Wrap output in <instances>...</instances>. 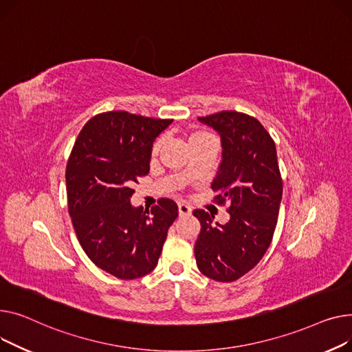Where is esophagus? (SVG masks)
Listing matches in <instances>:
<instances>
[{"label": "esophagus", "mask_w": 352, "mask_h": 352, "mask_svg": "<svg viewBox=\"0 0 352 352\" xmlns=\"http://www.w3.org/2000/svg\"><path fill=\"white\" fill-rule=\"evenodd\" d=\"M177 209H179V216H189V214H192V209L189 208L188 204H184V203L179 204Z\"/></svg>", "instance_id": "34e87169"}]
</instances>
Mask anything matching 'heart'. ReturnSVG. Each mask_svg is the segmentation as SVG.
I'll use <instances>...</instances> for the list:
<instances>
[{"instance_id":"heart-1","label":"heart","mask_w":352,"mask_h":352,"mask_svg":"<svg viewBox=\"0 0 352 352\" xmlns=\"http://www.w3.org/2000/svg\"><path fill=\"white\" fill-rule=\"evenodd\" d=\"M206 138H210V136H209L208 133L200 132V131L192 132V133L189 135V144H190V143H193V142H196V140H200V139H206ZM159 149H160V140L155 142L153 148H152V156H156V155H157V152H159Z\"/></svg>"}]
</instances>
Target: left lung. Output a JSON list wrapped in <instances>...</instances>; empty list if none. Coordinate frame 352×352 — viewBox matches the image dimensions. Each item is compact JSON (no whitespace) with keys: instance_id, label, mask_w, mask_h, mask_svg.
I'll return each instance as SVG.
<instances>
[{"instance_id":"left-lung-1","label":"left lung","mask_w":352,"mask_h":352,"mask_svg":"<svg viewBox=\"0 0 352 352\" xmlns=\"http://www.w3.org/2000/svg\"><path fill=\"white\" fill-rule=\"evenodd\" d=\"M197 119L220 136L221 162L212 189L216 201L229 203L230 217L220 224L208 212H193L200 221L196 264L206 277L230 283L249 273L272 243L283 197L277 151L253 116L223 111Z\"/></svg>"}]
</instances>
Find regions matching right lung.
<instances>
[{"label": "right lung", "mask_w": 352, "mask_h": 352, "mask_svg": "<svg viewBox=\"0 0 352 352\" xmlns=\"http://www.w3.org/2000/svg\"><path fill=\"white\" fill-rule=\"evenodd\" d=\"M173 120L125 111L99 113L80 131L67 164L68 209L76 237L102 270L135 280L157 265L177 204L135 208L133 183L149 173L153 142Z\"/></svg>", "instance_id": "right-lung-1"}]
</instances>
